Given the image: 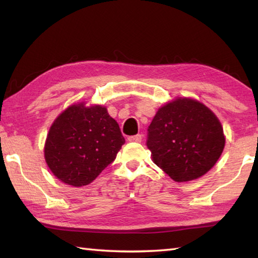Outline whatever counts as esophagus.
Segmentation results:
<instances>
[{
	"instance_id": "obj_1",
	"label": "esophagus",
	"mask_w": 258,
	"mask_h": 258,
	"mask_svg": "<svg viewBox=\"0 0 258 258\" xmlns=\"http://www.w3.org/2000/svg\"><path fill=\"white\" fill-rule=\"evenodd\" d=\"M142 134H136V135H133V136H130L128 138V141L130 142H136V143H141L142 142Z\"/></svg>"
}]
</instances>
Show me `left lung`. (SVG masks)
Returning <instances> with one entry per match:
<instances>
[{"label": "left lung", "instance_id": "8db88e82", "mask_svg": "<svg viewBox=\"0 0 258 258\" xmlns=\"http://www.w3.org/2000/svg\"><path fill=\"white\" fill-rule=\"evenodd\" d=\"M153 161L175 182H187L215 165L225 145L223 127L210 108L177 98L158 109L147 128Z\"/></svg>", "mask_w": 258, "mask_h": 258}]
</instances>
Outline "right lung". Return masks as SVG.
Here are the masks:
<instances>
[{
  "label": "right lung",
  "mask_w": 258,
  "mask_h": 258,
  "mask_svg": "<svg viewBox=\"0 0 258 258\" xmlns=\"http://www.w3.org/2000/svg\"><path fill=\"white\" fill-rule=\"evenodd\" d=\"M125 140L106 108L75 104L52 124L44 147L47 166L63 183H92L111 164Z\"/></svg>",
  "instance_id": "add662e5"
}]
</instances>
